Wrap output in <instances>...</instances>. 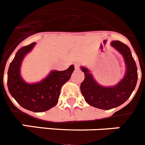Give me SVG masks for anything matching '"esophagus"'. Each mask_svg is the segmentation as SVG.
Wrapping results in <instances>:
<instances>
[{"label":"esophagus","instance_id":"1","mask_svg":"<svg viewBox=\"0 0 145 145\" xmlns=\"http://www.w3.org/2000/svg\"><path fill=\"white\" fill-rule=\"evenodd\" d=\"M74 66H75V69L76 70L80 69V66H79V64H78V63H76V64L74 65Z\"/></svg>","mask_w":145,"mask_h":145}]
</instances>
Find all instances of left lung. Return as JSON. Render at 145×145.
Instances as JSON below:
<instances>
[{
    "mask_svg": "<svg viewBox=\"0 0 145 145\" xmlns=\"http://www.w3.org/2000/svg\"><path fill=\"white\" fill-rule=\"evenodd\" d=\"M111 45L124 57L126 72L117 85L104 87L99 85L88 70L82 67L85 78L81 83L80 89L89 105L103 110H110L124 103L129 98L137 82V68L129 48L118 40L111 42Z\"/></svg>",
    "mask_w": 145,
    "mask_h": 145,
    "instance_id": "left-lung-1",
    "label": "left lung"
}]
</instances>
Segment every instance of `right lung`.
Returning <instances> with one entry per match:
<instances>
[{"label":"right lung","instance_id":"obj_1","mask_svg":"<svg viewBox=\"0 0 145 145\" xmlns=\"http://www.w3.org/2000/svg\"><path fill=\"white\" fill-rule=\"evenodd\" d=\"M35 45L32 42L22 47L16 53L8 68L7 84L11 96L22 108L39 113L56 105L61 87L70 79L74 66L71 65L64 71H51L48 77L37 84H27L21 77L20 66L24 56Z\"/></svg>","mask_w":145,"mask_h":145}]
</instances>
